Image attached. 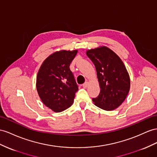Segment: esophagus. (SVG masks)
<instances>
[{
  "instance_id": "esophagus-1",
  "label": "esophagus",
  "mask_w": 157,
  "mask_h": 157,
  "mask_svg": "<svg viewBox=\"0 0 157 157\" xmlns=\"http://www.w3.org/2000/svg\"><path fill=\"white\" fill-rule=\"evenodd\" d=\"M87 86H88V82H86L84 83L83 84H82V87L83 88H86L87 87Z\"/></svg>"
}]
</instances>
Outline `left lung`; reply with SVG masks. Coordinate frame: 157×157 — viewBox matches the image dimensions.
<instances>
[{"instance_id": "obj_1", "label": "left lung", "mask_w": 157, "mask_h": 157, "mask_svg": "<svg viewBox=\"0 0 157 157\" xmlns=\"http://www.w3.org/2000/svg\"><path fill=\"white\" fill-rule=\"evenodd\" d=\"M88 56L97 71L100 93L92 98L95 105L106 111L121 105L130 89V78L119 56L109 48L101 47L88 50Z\"/></svg>"}]
</instances>
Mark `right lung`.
<instances>
[{
  "mask_svg": "<svg viewBox=\"0 0 157 157\" xmlns=\"http://www.w3.org/2000/svg\"><path fill=\"white\" fill-rule=\"evenodd\" d=\"M78 50L56 52L48 57L38 71L36 88L43 103L55 112L69 108L78 90L70 65Z\"/></svg>",
  "mask_w": 157,
  "mask_h": 157,
  "instance_id": "right-lung-1",
  "label": "right lung"
}]
</instances>
